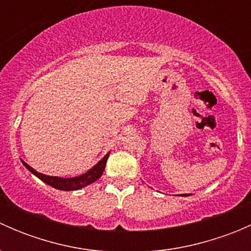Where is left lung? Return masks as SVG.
<instances>
[{
    "mask_svg": "<svg viewBox=\"0 0 251 251\" xmlns=\"http://www.w3.org/2000/svg\"><path fill=\"white\" fill-rule=\"evenodd\" d=\"M188 196H191V194H181V197H188Z\"/></svg>",
    "mask_w": 251,
    "mask_h": 251,
    "instance_id": "left-lung-1",
    "label": "left lung"
}]
</instances>
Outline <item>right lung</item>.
<instances>
[{"label":"right lung","mask_w":251,"mask_h":251,"mask_svg":"<svg viewBox=\"0 0 251 251\" xmlns=\"http://www.w3.org/2000/svg\"><path fill=\"white\" fill-rule=\"evenodd\" d=\"M109 154L110 151H108V153L105 154L95 166H92V168L88 171H86L85 174L80 175V176L69 177V178H64V177L58 176H48V175L41 174L39 173V171L35 170V169H32L31 166L27 165L24 160H22V163L24 164V166L30 171V173L34 174L36 177H39L42 182L47 183L48 186L59 189V191H77V189H81L83 188V187L88 186V184L93 183V182L97 181V179L102 176Z\"/></svg>","instance_id":"obj_1"}]
</instances>
